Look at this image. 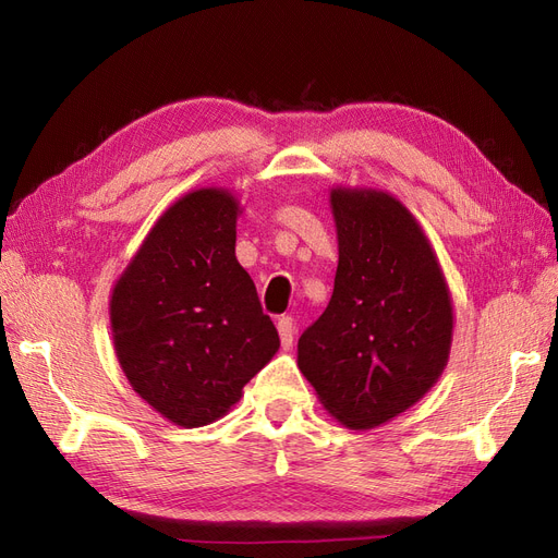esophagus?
Instances as JSON below:
<instances>
[{
    "mask_svg": "<svg viewBox=\"0 0 558 558\" xmlns=\"http://www.w3.org/2000/svg\"><path fill=\"white\" fill-rule=\"evenodd\" d=\"M277 330H279V340H281V347L283 349H291L293 347V340H295V324L291 316H281L277 320Z\"/></svg>",
    "mask_w": 558,
    "mask_h": 558,
    "instance_id": "obj_1",
    "label": "esophagus"
}]
</instances>
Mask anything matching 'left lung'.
Here are the masks:
<instances>
[{"label": "left lung", "instance_id": "8db88e82", "mask_svg": "<svg viewBox=\"0 0 558 558\" xmlns=\"http://www.w3.org/2000/svg\"><path fill=\"white\" fill-rule=\"evenodd\" d=\"M335 289L298 342V367L324 410L351 430L408 412L442 377L453 302L424 228L367 185H332Z\"/></svg>", "mask_w": 558, "mask_h": 558}]
</instances>
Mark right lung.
Wrapping results in <instances>:
<instances>
[{"label": "right lung", "mask_w": 558, "mask_h": 558, "mask_svg": "<svg viewBox=\"0 0 558 558\" xmlns=\"http://www.w3.org/2000/svg\"><path fill=\"white\" fill-rule=\"evenodd\" d=\"M240 199L181 195L113 281L109 320L132 391L183 428L209 426L279 351V335L234 256Z\"/></svg>", "instance_id": "add662e5"}]
</instances>
